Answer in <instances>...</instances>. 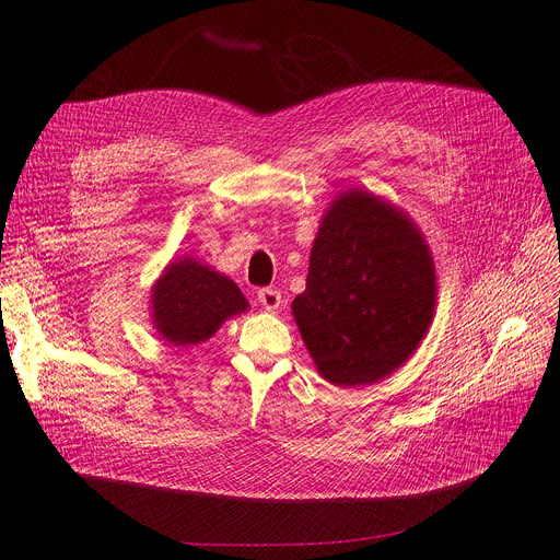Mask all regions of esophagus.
Instances as JSON below:
<instances>
[{
  "mask_svg": "<svg viewBox=\"0 0 560 560\" xmlns=\"http://www.w3.org/2000/svg\"><path fill=\"white\" fill-rule=\"evenodd\" d=\"M256 298L265 311H277L281 306V292L277 288H260Z\"/></svg>",
  "mask_w": 560,
  "mask_h": 560,
  "instance_id": "obj_1",
  "label": "esophagus"
}]
</instances>
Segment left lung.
I'll list each match as a JSON object with an SVG mask.
<instances>
[{
    "mask_svg": "<svg viewBox=\"0 0 560 560\" xmlns=\"http://www.w3.org/2000/svg\"><path fill=\"white\" fill-rule=\"evenodd\" d=\"M433 308L435 268L418 224L372 192L338 195L292 300L317 372L336 386L386 378L418 349Z\"/></svg>",
    "mask_w": 560,
    "mask_h": 560,
    "instance_id": "1",
    "label": "left lung"
}]
</instances>
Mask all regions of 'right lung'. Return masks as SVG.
<instances>
[{
    "label": "right lung",
    "instance_id": "add662e5",
    "mask_svg": "<svg viewBox=\"0 0 560 560\" xmlns=\"http://www.w3.org/2000/svg\"><path fill=\"white\" fill-rule=\"evenodd\" d=\"M247 306L238 285L195 258L170 262L152 288L154 327L163 340L176 347L209 340L224 319Z\"/></svg>",
    "mask_w": 560,
    "mask_h": 560
}]
</instances>
